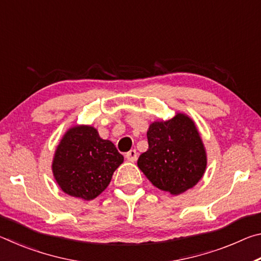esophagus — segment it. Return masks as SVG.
I'll use <instances>...</instances> for the list:
<instances>
[{
	"label": "esophagus",
	"instance_id": "34e87169",
	"mask_svg": "<svg viewBox=\"0 0 261 261\" xmlns=\"http://www.w3.org/2000/svg\"><path fill=\"white\" fill-rule=\"evenodd\" d=\"M137 156H138V153H137L136 149H130V151L125 154V158L127 159V161H131V162H135L137 160Z\"/></svg>",
	"mask_w": 261,
	"mask_h": 261
}]
</instances>
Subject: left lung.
<instances>
[{"instance_id": "left-lung-1", "label": "left lung", "mask_w": 261, "mask_h": 261, "mask_svg": "<svg viewBox=\"0 0 261 261\" xmlns=\"http://www.w3.org/2000/svg\"><path fill=\"white\" fill-rule=\"evenodd\" d=\"M148 149L138 167L154 187L179 194L194 187L206 169V153L192 120L183 114L154 122L147 131Z\"/></svg>"}]
</instances>
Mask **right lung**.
Here are the masks:
<instances>
[{
    "label": "right lung",
    "instance_id": "right-lung-1",
    "mask_svg": "<svg viewBox=\"0 0 261 261\" xmlns=\"http://www.w3.org/2000/svg\"><path fill=\"white\" fill-rule=\"evenodd\" d=\"M123 160L112 141L101 139L94 127L74 126L57 146L53 173L65 193L92 200L108 187Z\"/></svg>",
    "mask_w": 261,
    "mask_h": 261
}]
</instances>
